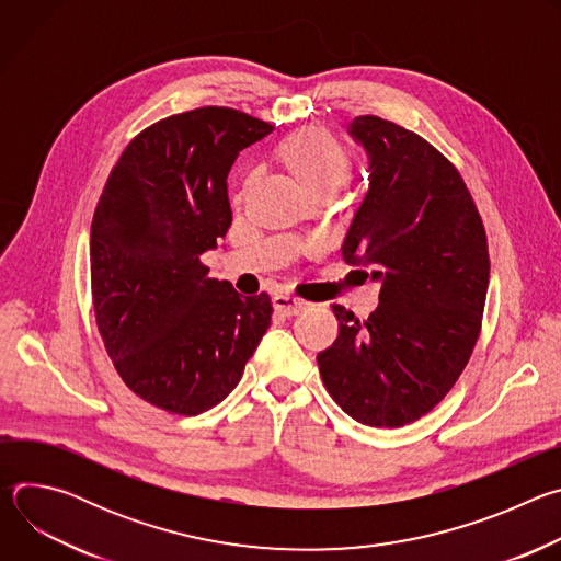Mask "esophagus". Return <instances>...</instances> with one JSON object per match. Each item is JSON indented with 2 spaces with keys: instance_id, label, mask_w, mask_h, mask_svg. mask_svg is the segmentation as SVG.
<instances>
[{
  "instance_id": "esophagus-1",
  "label": "esophagus",
  "mask_w": 561,
  "mask_h": 561,
  "mask_svg": "<svg viewBox=\"0 0 561 561\" xmlns=\"http://www.w3.org/2000/svg\"><path fill=\"white\" fill-rule=\"evenodd\" d=\"M273 306H275L277 312H282L286 317H293V314H297V312H301L306 308V301L295 297V295H284L282 293V295L273 297Z\"/></svg>"
}]
</instances>
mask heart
Listing matches in <instances>:
<instances>
[{
	"label": "heart",
	"mask_w": 561,
	"mask_h": 561,
	"mask_svg": "<svg viewBox=\"0 0 561 561\" xmlns=\"http://www.w3.org/2000/svg\"><path fill=\"white\" fill-rule=\"evenodd\" d=\"M282 162L310 191H335L351 175V159L342 144L322 128H304L279 144Z\"/></svg>",
	"instance_id": "b5f03b06"
}]
</instances>
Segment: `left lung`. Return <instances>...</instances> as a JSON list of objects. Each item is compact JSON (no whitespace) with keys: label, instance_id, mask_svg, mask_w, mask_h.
<instances>
[{"label":"left lung","instance_id":"obj_1","mask_svg":"<svg viewBox=\"0 0 561 561\" xmlns=\"http://www.w3.org/2000/svg\"><path fill=\"white\" fill-rule=\"evenodd\" d=\"M348 135L370 175L342 255L370 268L379 306L359 322L335 304L340 337L317 364L344 413L397 428L433 411L470 359L491 275L486 232L461 175L426 139L375 115L355 117Z\"/></svg>","mask_w":561,"mask_h":561}]
</instances>
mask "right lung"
Wrapping results in <instances>:
<instances>
[{
	"instance_id": "obj_1",
	"label": "right lung",
	"mask_w": 561,
	"mask_h": 561,
	"mask_svg": "<svg viewBox=\"0 0 561 561\" xmlns=\"http://www.w3.org/2000/svg\"><path fill=\"white\" fill-rule=\"evenodd\" d=\"M273 126L221 106L141 130L122 152L91 226L98 329L124 383L175 415L217 407L271 327V297L210 279L232 213L226 178Z\"/></svg>"
}]
</instances>
